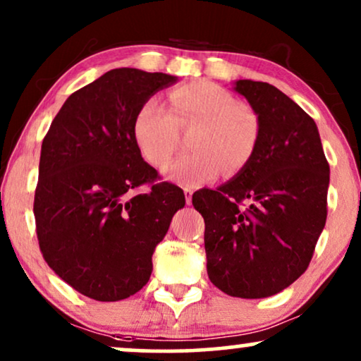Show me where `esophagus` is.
I'll return each instance as SVG.
<instances>
[{
    "label": "esophagus",
    "instance_id": "esophagus-1",
    "mask_svg": "<svg viewBox=\"0 0 361 361\" xmlns=\"http://www.w3.org/2000/svg\"><path fill=\"white\" fill-rule=\"evenodd\" d=\"M184 194H185L187 205H190L192 204V195H194V189H192V187H184Z\"/></svg>",
    "mask_w": 361,
    "mask_h": 361
}]
</instances>
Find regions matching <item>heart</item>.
<instances>
[{
    "label": "heart",
    "instance_id": "obj_1",
    "mask_svg": "<svg viewBox=\"0 0 361 361\" xmlns=\"http://www.w3.org/2000/svg\"><path fill=\"white\" fill-rule=\"evenodd\" d=\"M171 109L149 97L134 119L140 152L154 166H164L179 144V129L189 130L185 154L164 169L167 179L184 185L214 180L224 167L227 174L242 169L254 156L260 123L250 106L235 102L227 89L199 81L171 92Z\"/></svg>",
    "mask_w": 361,
    "mask_h": 361
}]
</instances>
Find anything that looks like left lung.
<instances>
[{"label":"left lung","mask_w":361,"mask_h":361,"mask_svg":"<svg viewBox=\"0 0 361 361\" xmlns=\"http://www.w3.org/2000/svg\"><path fill=\"white\" fill-rule=\"evenodd\" d=\"M232 89L259 118V142L231 180L195 192L192 204L205 222L210 282L231 297L267 298L310 264L326 221L330 167L315 121L297 102L252 79Z\"/></svg>","instance_id":"1"}]
</instances>
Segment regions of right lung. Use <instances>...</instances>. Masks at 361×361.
<instances>
[{
    "label": "right lung",
    "instance_id": "1",
    "mask_svg": "<svg viewBox=\"0 0 361 361\" xmlns=\"http://www.w3.org/2000/svg\"><path fill=\"white\" fill-rule=\"evenodd\" d=\"M179 79L135 68L111 69L73 92L41 146L35 219L39 249L61 280L99 302L139 292L152 254L177 210L180 187L154 184L134 135L144 101Z\"/></svg>",
    "mask_w": 361,
    "mask_h": 361
}]
</instances>
